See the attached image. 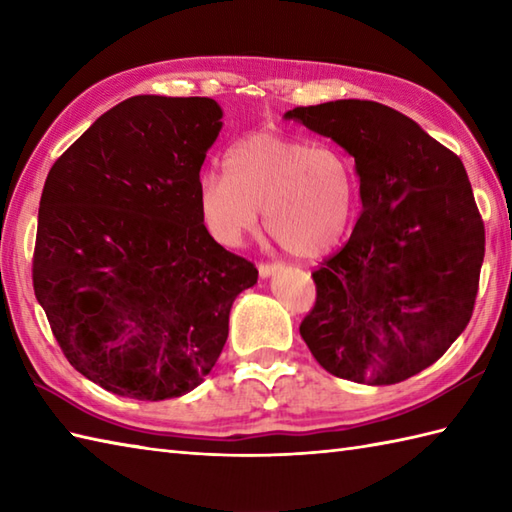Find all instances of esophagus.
<instances>
[{"instance_id":"1","label":"esophagus","mask_w":512,"mask_h":512,"mask_svg":"<svg viewBox=\"0 0 512 512\" xmlns=\"http://www.w3.org/2000/svg\"><path fill=\"white\" fill-rule=\"evenodd\" d=\"M257 268H259V277H264V279H266V277H270V275L279 273V270L284 268V266H281V264H270V262H266V264H264V262H262V264H259Z\"/></svg>"}]
</instances>
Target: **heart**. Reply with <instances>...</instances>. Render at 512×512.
I'll list each match as a JSON object with an SVG mask.
<instances>
[{
  "mask_svg": "<svg viewBox=\"0 0 512 512\" xmlns=\"http://www.w3.org/2000/svg\"><path fill=\"white\" fill-rule=\"evenodd\" d=\"M224 173L198 182L200 217L217 242L237 246L264 226L299 259H314L339 244L354 211L352 162L332 145L279 134H248L226 151Z\"/></svg>",
  "mask_w": 512,
  "mask_h": 512,
  "instance_id": "heart-1",
  "label": "heart"
}]
</instances>
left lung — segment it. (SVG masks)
I'll return each instance as SVG.
<instances>
[{
  "mask_svg": "<svg viewBox=\"0 0 512 512\" xmlns=\"http://www.w3.org/2000/svg\"><path fill=\"white\" fill-rule=\"evenodd\" d=\"M356 162L363 211L312 279L301 339L330 374L394 385L449 350L471 321L484 222L462 160L409 116L374 101L286 112Z\"/></svg>",
  "mask_w": 512,
  "mask_h": 512,
  "instance_id": "1",
  "label": "left lung"
}]
</instances>
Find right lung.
<instances>
[{"mask_svg":"<svg viewBox=\"0 0 512 512\" xmlns=\"http://www.w3.org/2000/svg\"><path fill=\"white\" fill-rule=\"evenodd\" d=\"M206 96L140 94L54 162L39 202L32 286L61 352L92 383L178 398L211 372L253 262L220 246L198 209L222 129Z\"/></svg>","mask_w":512,"mask_h":512,"instance_id":"right-lung-1","label":"right lung"}]
</instances>
